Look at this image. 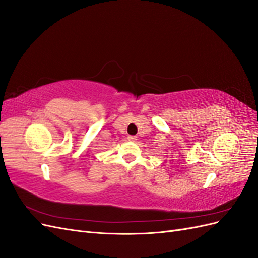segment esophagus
<instances>
[{
	"instance_id": "esophagus-1",
	"label": "esophagus",
	"mask_w": 258,
	"mask_h": 258,
	"mask_svg": "<svg viewBox=\"0 0 258 258\" xmlns=\"http://www.w3.org/2000/svg\"><path fill=\"white\" fill-rule=\"evenodd\" d=\"M128 140H129V141H131V142H135V141H137V137L136 136H129L128 137Z\"/></svg>"
}]
</instances>
